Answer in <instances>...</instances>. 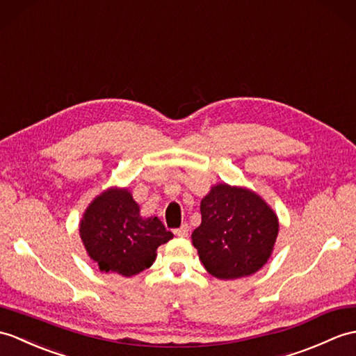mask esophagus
<instances>
[{
    "instance_id": "1",
    "label": "esophagus",
    "mask_w": 356,
    "mask_h": 356,
    "mask_svg": "<svg viewBox=\"0 0 356 356\" xmlns=\"http://www.w3.org/2000/svg\"><path fill=\"white\" fill-rule=\"evenodd\" d=\"M188 232H189V226H188V222H184V225H181L179 229H176V230H175V234H176L177 236H181V238L188 236Z\"/></svg>"
}]
</instances>
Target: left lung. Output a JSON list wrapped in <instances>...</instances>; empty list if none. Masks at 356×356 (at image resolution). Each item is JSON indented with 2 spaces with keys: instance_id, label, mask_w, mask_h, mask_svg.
<instances>
[{
  "instance_id": "obj_1",
  "label": "left lung",
  "mask_w": 356,
  "mask_h": 356,
  "mask_svg": "<svg viewBox=\"0 0 356 356\" xmlns=\"http://www.w3.org/2000/svg\"><path fill=\"white\" fill-rule=\"evenodd\" d=\"M200 212L202 222L191 239L209 275L234 280L266 266L276 244L279 218L259 194L217 184L202 198Z\"/></svg>"
}]
</instances>
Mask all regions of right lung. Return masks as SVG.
Masks as SVG:
<instances>
[{"label": "right lung", "instance_id": "1", "mask_svg": "<svg viewBox=\"0 0 356 356\" xmlns=\"http://www.w3.org/2000/svg\"><path fill=\"white\" fill-rule=\"evenodd\" d=\"M79 232L86 253L104 273L131 277L152 267L158 247L172 238L158 217L144 218L127 188L111 186L89 203Z\"/></svg>", "mask_w": 356, "mask_h": 356}]
</instances>
